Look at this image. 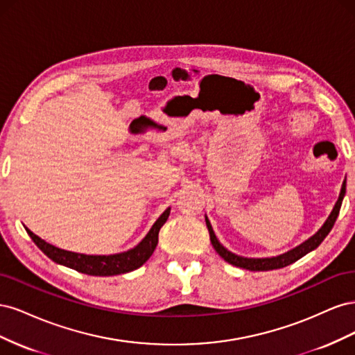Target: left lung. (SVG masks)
<instances>
[{
	"label": "left lung",
	"mask_w": 355,
	"mask_h": 355,
	"mask_svg": "<svg viewBox=\"0 0 355 355\" xmlns=\"http://www.w3.org/2000/svg\"><path fill=\"white\" fill-rule=\"evenodd\" d=\"M345 191H347V182L343 180L339 198H338L335 207H333L330 216L327 218V220L324 222L323 227H321L320 231L315 235H313L311 239H308L305 243H302L300 245H297L296 249L290 250L284 254L275 256V257H263V259H252V257H241V256L234 254V253H231V252L225 249V247L218 241L216 235H214V232L211 230V225H210L209 219L206 218V223H207L209 234H210V241L214 247V250L219 253L220 257H223V261H227L228 263L235 265L239 268H244V270H249V271H271V270H278V268H284L290 263L296 262L297 259H300V257L305 256L311 250L317 249V247L321 244V241H323L327 237V234L330 232V230L333 228V225H335V222H336V218H338L340 206H342L343 196H345Z\"/></svg>",
	"instance_id": "obj_1"
}]
</instances>
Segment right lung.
Listing matches in <instances>:
<instances>
[{
    "label": "right lung",
    "instance_id": "1",
    "mask_svg": "<svg viewBox=\"0 0 355 355\" xmlns=\"http://www.w3.org/2000/svg\"><path fill=\"white\" fill-rule=\"evenodd\" d=\"M170 214V209H167L154 223V227L146 234V237L139 243L135 249L118 253V254H110V256H92V254H81V253H73L68 250H62L59 247L51 245L41 240L38 235L31 232L26 228V232L32 239L38 249L49 256L53 262L65 265L72 270L87 274V275H116V274H124L130 272L133 270H137L139 266H142L151 254L154 253L157 243H158V232L161 227L166 223L167 218Z\"/></svg>",
    "mask_w": 355,
    "mask_h": 355
}]
</instances>
